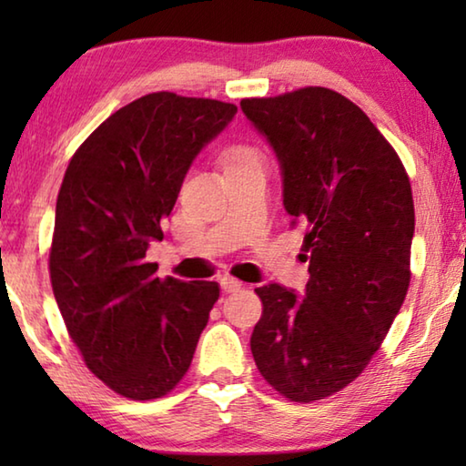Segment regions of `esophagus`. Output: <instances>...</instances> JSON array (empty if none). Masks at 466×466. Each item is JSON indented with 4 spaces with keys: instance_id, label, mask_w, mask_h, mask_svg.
I'll return each mask as SVG.
<instances>
[{
    "instance_id": "obj_1",
    "label": "esophagus",
    "mask_w": 466,
    "mask_h": 466,
    "mask_svg": "<svg viewBox=\"0 0 466 466\" xmlns=\"http://www.w3.org/2000/svg\"><path fill=\"white\" fill-rule=\"evenodd\" d=\"M219 286H222L224 294H232V291H238L242 288V281H238L236 278H230V275H226V278L219 279Z\"/></svg>"
}]
</instances>
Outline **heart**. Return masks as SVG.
Instances as JSON below:
<instances>
[{"label": "heart", "mask_w": 466, "mask_h": 466, "mask_svg": "<svg viewBox=\"0 0 466 466\" xmlns=\"http://www.w3.org/2000/svg\"><path fill=\"white\" fill-rule=\"evenodd\" d=\"M255 162H261V156H258L257 149L250 147V146L236 144V146L226 147L224 154H222L224 172L232 170V168L247 167V164H255Z\"/></svg>", "instance_id": "1"}]
</instances>
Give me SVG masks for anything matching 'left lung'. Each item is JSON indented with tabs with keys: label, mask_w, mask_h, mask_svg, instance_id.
<instances>
[{
	"label": "left lung",
	"mask_w": 466,
	"mask_h": 466,
	"mask_svg": "<svg viewBox=\"0 0 466 466\" xmlns=\"http://www.w3.org/2000/svg\"><path fill=\"white\" fill-rule=\"evenodd\" d=\"M283 178V208L304 228V296L257 288L250 337L258 372L296 403L325 399L368 366L407 296L415 209L403 162L360 106L309 86L244 98Z\"/></svg>",
	"instance_id": "1"
}]
</instances>
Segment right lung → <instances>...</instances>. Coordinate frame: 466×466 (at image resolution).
I'll return each mask as SVG.
<instances>
[{
  "label": "right lung",
  "mask_w": 466,
  "mask_h": 466,
  "mask_svg": "<svg viewBox=\"0 0 466 466\" xmlns=\"http://www.w3.org/2000/svg\"><path fill=\"white\" fill-rule=\"evenodd\" d=\"M230 102L146 94L77 147L55 208V299L86 366L133 400L160 399L191 366L216 281L160 279L146 263L197 154L234 119Z\"/></svg>",
  "instance_id": "right-lung-1"
}]
</instances>
